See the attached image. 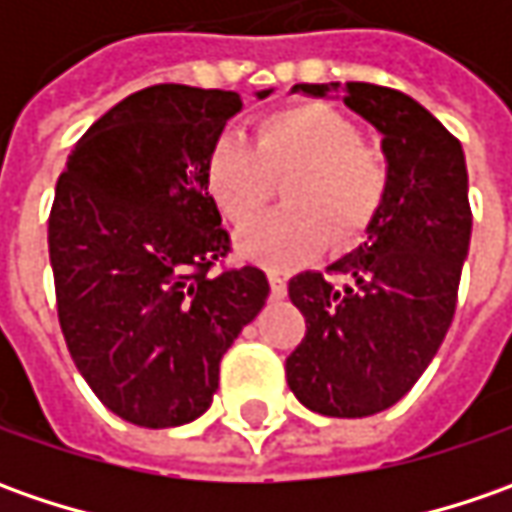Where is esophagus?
Returning <instances> with one entry per match:
<instances>
[{"label": "esophagus", "instance_id": "1", "mask_svg": "<svg viewBox=\"0 0 512 512\" xmlns=\"http://www.w3.org/2000/svg\"><path fill=\"white\" fill-rule=\"evenodd\" d=\"M267 282H270V290H273V296H276V299H282V296L287 293V279L282 270L267 267Z\"/></svg>", "mask_w": 512, "mask_h": 512}]
</instances>
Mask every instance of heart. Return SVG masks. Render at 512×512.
I'll list each match as a JSON object with an SVG mask.
<instances>
[{"instance_id": "heart-1", "label": "heart", "mask_w": 512, "mask_h": 512, "mask_svg": "<svg viewBox=\"0 0 512 512\" xmlns=\"http://www.w3.org/2000/svg\"><path fill=\"white\" fill-rule=\"evenodd\" d=\"M285 205L276 216L239 236L236 250L267 267H293L325 242L350 245L384 207L390 165L382 150L359 142L356 125L330 105L299 102L267 113L256 148L239 133L219 136L205 159V187L233 227L253 225L276 182Z\"/></svg>"}]
</instances>
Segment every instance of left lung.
<instances>
[{
	"mask_svg": "<svg viewBox=\"0 0 512 512\" xmlns=\"http://www.w3.org/2000/svg\"><path fill=\"white\" fill-rule=\"evenodd\" d=\"M290 93L344 102L382 133L390 165L387 199L362 245L330 265L344 285L305 270L287 287L307 319L285 362L293 396L322 416L364 419L419 382L453 322L473 230L464 150L402 90L330 82Z\"/></svg>",
	"mask_w": 512,
	"mask_h": 512,
	"instance_id": "obj_1",
	"label": "left lung"
}]
</instances>
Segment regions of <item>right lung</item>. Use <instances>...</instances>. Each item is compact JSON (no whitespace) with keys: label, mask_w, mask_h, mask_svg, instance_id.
Instances as JSON below:
<instances>
[{"label":"right lung","mask_w":512,"mask_h":512,"mask_svg":"<svg viewBox=\"0 0 512 512\" xmlns=\"http://www.w3.org/2000/svg\"><path fill=\"white\" fill-rule=\"evenodd\" d=\"M239 110L233 90H139L90 125L56 182L48 250L59 325L99 402L139 427L205 413L222 356L270 293L259 267L207 273L230 239L205 159Z\"/></svg>","instance_id":"add662e5"}]
</instances>
